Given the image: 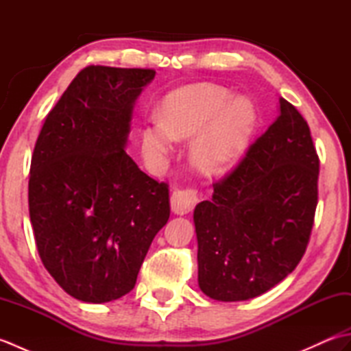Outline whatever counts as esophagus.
<instances>
[{
  "label": "esophagus",
  "instance_id": "1",
  "mask_svg": "<svg viewBox=\"0 0 351 351\" xmlns=\"http://www.w3.org/2000/svg\"><path fill=\"white\" fill-rule=\"evenodd\" d=\"M199 202V191L196 187H185V189H176L171 193L170 204L171 211L175 214H187Z\"/></svg>",
  "mask_w": 351,
  "mask_h": 351
}]
</instances>
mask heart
<instances>
[{"label":"heart","mask_w":351,"mask_h":351,"mask_svg":"<svg viewBox=\"0 0 351 351\" xmlns=\"http://www.w3.org/2000/svg\"><path fill=\"white\" fill-rule=\"evenodd\" d=\"M228 88L191 84L178 88L162 101L160 119L152 117L140 131L141 151L158 161L175 140L199 136L191 146L200 169L215 170L240 158L256 128V110L247 98H232Z\"/></svg>","instance_id":"heart-1"}]
</instances>
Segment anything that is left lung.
Here are the masks:
<instances>
[{"mask_svg": "<svg viewBox=\"0 0 351 351\" xmlns=\"http://www.w3.org/2000/svg\"><path fill=\"white\" fill-rule=\"evenodd\" d=\"M280 114L195 210L199 287L214 300L267 293L299 265L318 204L319 158L308 122Z\"/></svg>", "mask_w": 351, "mask_h": 351, "instance_id": "8db88e82", "label": "left lung"}]
</instances>
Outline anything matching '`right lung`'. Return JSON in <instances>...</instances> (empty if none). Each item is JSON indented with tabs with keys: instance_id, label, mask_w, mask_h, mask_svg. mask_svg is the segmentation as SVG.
Here are the masks:
<instances>
[{
	"instance_id": "right-lung-1",
	"label": "right lung",
	"mask_w": 351,
	"mask_h": 351,
	"mask_svg": "<svg viewBox=\"0 0 351 351\" xmlns=\"http://www.w3.org/2000/svg\"><path fill=\"white\" fill-rule=\"evenodd\" d=\"M154 69L87 66L45 119L29 167L37 252L69 295L106 303L128 294L170 217L169 184L125 152L132 104Z\"/></svg>"
}]
</instances>
